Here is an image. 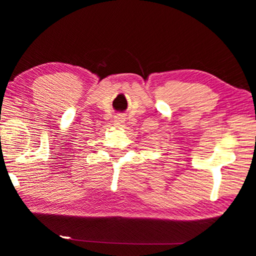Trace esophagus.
I'll list each match as a JSON object with an SVG mask.
<instances>
[{
  "label": "esophagus",
  "mask_w": 256,
  "mask_h": 256,
  "mask_svg": "<svg viewBox=\"0 0 256 256\" xmlns=\"http://www.w3.org/2000/svg\"><path fill=\"white\" fill-rule=\"evenodd\" d=\"M125 122V118L123 116H116L114 118V125H116V126H123V124Z\"/></svg>",
  "instance_id": "esophagus-1"
}]
</instances>
